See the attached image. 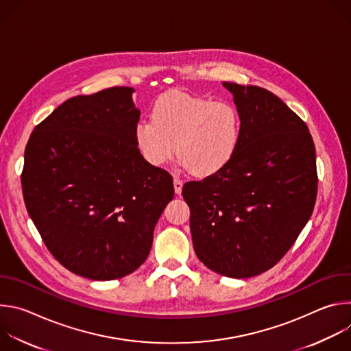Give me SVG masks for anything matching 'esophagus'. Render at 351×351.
<instances>
[{
  "instance_id": "obj_1",
  "label": "esophagus",
  "mask_w": 351,
  "mask_h": 351,
  "mask_svg": "<svg viewBox=\"0 0 351 351\" xmlns=\"http://www.w3.org/2000/svg\"><path fill=\"white\" fill-rule=\"evenodd\" d=\"M182 187H183V182L178 178L173 179V189H175V193L176 194H180L182 193Z\"/></svg>"
}]
</instances>
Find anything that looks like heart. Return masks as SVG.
I'll return each instance as SVG.
<instances>
[{"label":"heart","mask_w":351,"mask_h":351,"mask_svg":"<svg viewBox=\"0 0 351 351\" xmlns=\"http://www.w3.org/2000/svg\"><path fill=\"white\" fill-rule=\"evenodd\" d=\"M241 137V118L229 101L169 91L153 108V119L134 126V143L141 157L153 167L168 162L176 145L183 168L195 176H210L234 157Z\"/></svg>","instance_id":"obj_1"}]
</instances>
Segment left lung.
Listing matches in <instances>:
<instances>
[{"label":"left lung","mask_w":351,"mask_h":351,"mask_svg":"<svg viewBox=\"0 0 351 351\" xmlns=\"http://www.w3.org/2000/svg\"><path fill=\"white\" fill-rule=\"evenodd\" d=\"M241 137L219 172L183 186L194 252L207 268L252 278L272 268L308 222L317 198L315 147L304 121L267 88L222 83Z\"/></svg>","instance_id":"8db88e82"}]
</instances>
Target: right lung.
Instances as JSON below:
<instances>
[{
  "label": "right lung",
  "mask_w": 351,
  "mask_h": 351,
  "mask_svg": "<svg viewBox=\"0 0 351 351\" xmlns=\"http://www.w3.org/2000/svg\"><path fill=\"white\" fill-rule=\"evenodd\" d=\"M132 87L66 99L38 123L25 149L22 190L43 241L71 272L123 278L148 257L173 198L172 176L134 143Z\"/></svg>",
  "instance_id": "right-lung-1"
}]
</instances>
